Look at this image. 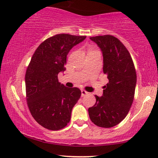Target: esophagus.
<instances>
[{
	"mask_svg": "<svg viewBox=\"0 0 158 158\" xmlns=\"http://www.w3.org/2000/svg\"><path fill=\"white\" fill-rule=\"evenodd\" d=\"M88 94H89V93L87 92V91H85V90H83V89L81 90V96H82V97H85V95H87Z\"/></svg>",
	"mask_w": 158,
	"mask_h": 158,
	"instance_id": "1",
	"label": "esophagus"
}]
</instances>
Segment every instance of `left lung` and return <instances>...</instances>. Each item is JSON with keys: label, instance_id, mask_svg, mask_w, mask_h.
<instances>
[{"label": "left lung", "instance_id": "8db88e82", "mask_svg": "<svg viewBox=\"0 0 158 158\" xmlns=\"http://www.w3.org/2000/svg\"><path fill=\"white\" fill-rule=\"evenodd\" d=\"M100 48L103 56V73L108 83L103 87L102 97L89 108V117L97 126L109 128L119 124L133 104L136 73L129 51L117 38L110 35L90 37Z\"/></svg>", "mask_w": 158, "mask_h": 158}]
</instances>
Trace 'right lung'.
<instances>
[{
	"label": "right lung",
	"mask_w": 158,
	"mask_h": 158,
	"mask_svg": "<svg viewBox=\"0 0 158 158\" xmlns=\"http://www.w3.org/2000/svg\"><path fill=\"white\" fill-rule=\"evenodd\" d=\"M86 36L61 34L47 39L33 55L25 73L26 100L32 116L50 130L64 128L81 95L78 88L58 82V74L65 71L67 56Z\"/></svg>",
	"instance_id": "add662e5"
}]
</instances>
